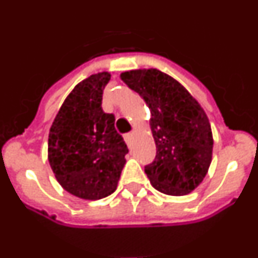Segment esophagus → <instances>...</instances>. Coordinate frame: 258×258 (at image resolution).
<instances>
[{
  "label": "esophagus",
  "instance_id": "obj_1",
  "mask_svg": "<svg viewBox=\"0 0 258 258\" xmlns=\"http://www.w3.org/2000/svg\"><path fill=\"white\" fill-rule=\"evenodd\" d=\"M132 137H133V134H132V133H127V134H125V136H124V140H125V142H126V145H131Z\"/></svg>",
  "mask_w": 258,
  "mask_h": 258
}]
</instances>
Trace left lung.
Segmentation results:
<instances>
[{
  "label": "left lung",
  "mask_w": 258,
  "mask_h": 258,
  "mask_svg": "<svg viewBox=\"0 0 258 258\" xmlns=\"http://www.w3.org/2000/svg\"><path fill=\"white\" fill-rule=\"evenodd\" d=\"M121 80L149 106L156 155L145 166L151 184L181 197L197 188L212 161L211 124L204 109L173 77L161 71L134 70Z\"/></svg>",
  "instance_id": "8db88e82"
}]
</instances>
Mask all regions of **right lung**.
Instances as JSON below:
<instances>
[{
    "instance_id": "right-lung-1",
    "label": "right lung",
    "mask_w": 258,
    "mask_h": 258,
    "mask_svg": "<svg viewBox=\"0 0 258 258\" xmlns=\"http://www.w3.org/2000/svg\"><path fill=\"white\" fill-rule=\"evenodd\" d=\"M109 79L108 72H102L77 84L50 127V166L61 187L81 199L111 195L129 151L116 132L115 116L102 109Z\"/></svg>"
}]
</instances>
